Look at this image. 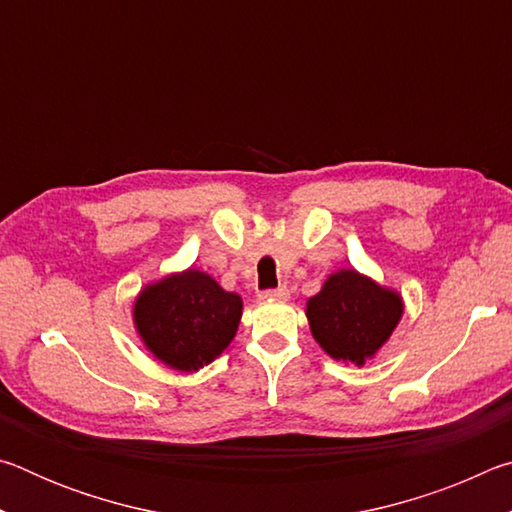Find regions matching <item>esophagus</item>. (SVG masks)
<instances>
[{
	"instance_id": "34e87169",
	"label": "esophagus",
	"mask_w": 512,
	"mask_h": 512,
	"mask_svg": "<svg viewBox=\"0 0 512 512\" xmlns=\"http://www.w3.org/2000/svg\"><path fill=\"white\" fill-rule=\"evenodd\" d=\"M262 300H271V302H284L289 298V291L280 287V289H271V291H264L262 296H259Z\"/></svg>"
}]
</instances>
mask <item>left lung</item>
Wrapping results in <instances>:
<instances>
[{
    "label": "left lung",
    "mask_w": 512,
    "mask_h": 512,
    "mask_svg": "<svg viewBox=\"0 0 512 512\" xmlns=\"http://www.w3.org/2000/svg\"><path fill=\"white\" fill-rule=\"evenodd\" d=\"M311 336L334 361L366 366L377 357L404 316L402 293L357 268L329 273L307 300Z\"/></svg>",
    "instance_id": "left-lung-1"
}]
</instances>
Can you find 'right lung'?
I'll list each match as a JSON object with an SVG mask.
<instances>
[{
  "mask_svg": "<svg viewBox=\"0 0 512 512\" xmlns=\"http://www.w3.org/2000/svg\"><path fill=\"white\" fill-rule=\"evenodd\" d=\"M244 300L210 273L189 266L144 284L133 325L146 350L171 370L198 372L235 339Z\"/></svg>",
  "mask_w": 512,
  "mask_h": 512,
  "instance_id": "add662e5",
  "label": "right lung"
}]
</instances>
